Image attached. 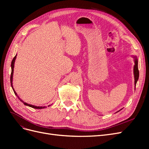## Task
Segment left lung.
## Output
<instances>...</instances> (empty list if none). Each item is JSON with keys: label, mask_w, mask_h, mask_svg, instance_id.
I'll return each instance as SVG.
<instances>
[{"label": "left lung", "mask_w": 149, "mask_h": 149, "mask_svg": "<svg viewBox=\"0 0 149 149\" xmlns=\"http://www.w3.org/2000/svg\"><path fill=\"white\" fill-rule=\"evenodd\" d=\"M134 62H135V65L134 66V84H135V87H136V84L137 81L139 79V71L138 70V60L137 56H134ZM121 110V109H120Z\"/></svg>", "instance_id": "left-lung-1"}]
</instances>
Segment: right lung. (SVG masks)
Masks as SVG:
<instances>
[{"instance_id": "add662e5", "label": "right lung", "mask_w": 149, "mask_h": 149, "mask_svg": "<svg viewBox=\"0 0 149 149\" xmlns=\"http://www.w3.org/2000/svg\"><path fill=\"white\" fill-rule=\"evenodd\" d=\"M16 56H17V55L15 56V57H14V58H13V60H12V63H11V69H12V72H11V74H10V83H11V86H12V89H13V92H14L15 94V95L18 97V98L19 99L20 101L21 102H23L25 105H26V106H28L31 107H32V108H34V109H43V108H45V107H46L45 106H33V105H32V104H29L26 103V102H25L24 101H22V100H20V98H19V97L18 96L17 93H16V92H15V89H13V84H12V80H13V68H14V63H15V59H16Z\"/></svg>"}]
</instances>
